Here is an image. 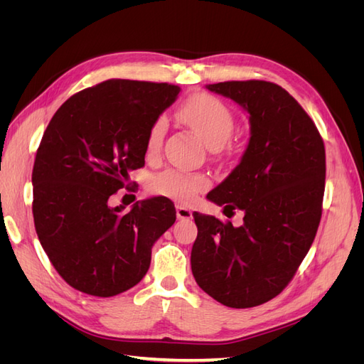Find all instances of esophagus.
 <instances>
[{
  "label": "esophagus",
  "mask_w": 364,
  "mask_h": 364,
  "mask_svg": "<svg viewBox=\"0 0 364 364\" xmlns=\"http://www.w3.org/2000/svg\"><path fill=\"white\" fill-rule=\"evenodd\" d=\"M176 217H178L179 220H190V218H193V211L182 205H178L176 206Z\"/></svg>",
  "instance_id": "obj_1"
}]
</instances>
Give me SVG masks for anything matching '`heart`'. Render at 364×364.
I'll use <instances>...</instances> for the list:
<instances>
[{"mask_svg": "<svg viewBox=\"0 0 364 364\" xmlns=\"http://www.w3.org/2000/svg\"><path fill=\"white\" fill-rule=\"evenodd\" d=\"M179 118L199 136L209 149L222 147L234 132V115L230 109L211 94H196L179 109ZM167 119L158 117L153 121L146 141L147 153H156L162 144ZM209 181L200 173H186L168 168L150 181L155 194L170 197L182 203L191 202L200 191L206 190Z\"/></svg>", "mask_w": 364, "mask_h": 364, "instance_id": "b5f03b06", "label": "heart"}]
</instances>
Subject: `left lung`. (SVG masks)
Listing matches in <instances>:
<instances>
[{
  "instance_id": "8db88e82",
  "label": "left lung",
  "mask_w": 364,
  "mask_h": 364,
  "mask_svg": "<svg viewBox=\"0 0 364 364\" xmlns=\"http://www.w3.org/2000/svg\"><path fill=\"white\" fill-rule=\"evenodd\" d=\"M206 87L249 114L243 158L206 196L245 217L235 228L194 213L191 270L217 302L250 308L287 287L313 245L322 217L325 146L313 119L277 83L222 82Z\"/></svg>"
}]
</instances>
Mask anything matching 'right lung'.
Instances as JSON below:
<instances>
[{"label": "right lung", "mask_w": 364, "mask_h": 364, "mask_svg": "<svg viewBox=\"0 0 364 364\" xmlns=\"http://www.w3.org/2000/svg\"><path fill=\"white\" fill-rule=\"evenodd\" d=\"M181 87L111 79L74 94L53 115L33 165V218L54 269L73 289L109 297L136 285L155 241L176 222L167 197L130 211L109 197L144 167L149 129Z\"/></svg>", "instance_id": "obj_1"}]
</instances>
